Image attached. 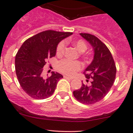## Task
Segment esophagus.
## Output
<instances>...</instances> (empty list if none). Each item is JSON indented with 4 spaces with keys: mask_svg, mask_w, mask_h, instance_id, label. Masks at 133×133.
<instances>
[{
    "mask_svg": "<svg viewBox=\"0 0 133 133\" xmlns=\"http://www.w3.org/2000/svg\"><path fill=\"white\" fill-rule=\"evenodd\" d=\"M64 78H65V79H73V78L69 77V76H64Z\"/></svg>",
    "mask_w": 133,
    "mask_h": 133,
    "instance_id": "obj_1",
    "label": "esophagus"
}]
</instances>
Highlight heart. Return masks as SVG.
<instances>
[{"label":"heart","mask_w":133,"mask_h":133,"mask_svg":"<svg viewBox=\"0 0 133 133\" xmlns=\"http://www.w3.org/2000/svg\"><path fill=\"white\" fill-rule=\"evenodd\" d=\"M75 46L81 52H84L87 49V44L83 39H78L73 42ZM66 49V41H62L58 44L56 49V53L58 55H62L65 53ZM83 64L79 61H71L68 58H65L58 63V69L63 74L72 76L76 75L78 71L83 68Z\"/></svg>","instance_id":"heart-1"}]
</instances>
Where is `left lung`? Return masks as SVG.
I'll return each instance as SVG.
<instances>
[{
	"label": "left lung",
	"mask_w": 133,
	"mask_h": 133,
	"mask_svg": "<svg viewBox=\"0 0 133 133\" xmlns=\"http://www.w3.org/2000/svg\"><path fill=\"white\" fill-rule=\"evenodd\" d=\"M79 34L90 43L94 50V57L91 64L84 71L85 77L91 78V85L82 83L80 89L75 90L73 95L81 103L93 104L103 99L114 85L116 77L115 64L111 52L104 43L90 34Z\"/></svg>",
	"instance_id": "left-lung-1"
}]
</instances>
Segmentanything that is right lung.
<instances>
[{
	"label": "right lung",
	"instance_id": "add662e5",
	"mask_svg": "<svg viewBox=\"0 0 133 133\" xmlns=\"http://www.w3.org/2000/svg\"><path fill=\"white\" fill-rule=\"evenodd\" d=\"M45 30L29 37L23 43L15 57V71L22 89L32 98L44 99L54 94L63 76L52 71L51 76L43 77V67L56 55L58 43L72 34Z\"/></svg>",
	"mask_w": 133,
	"mask_h": 133
}]
</instances>
